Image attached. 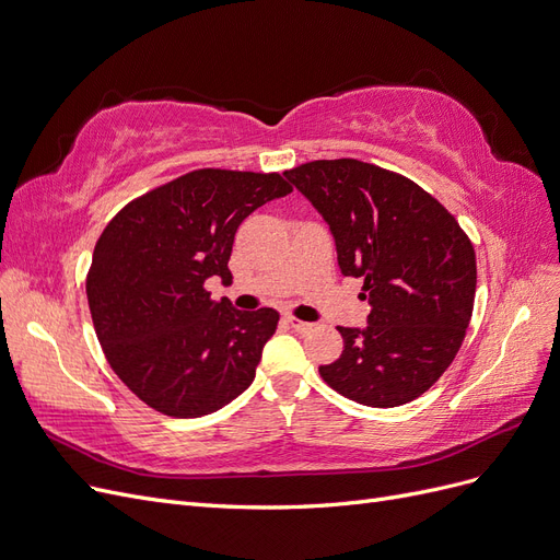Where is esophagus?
I'll return each instance as SVG.
<instances>
[{
	"label": "esophagus",
	"mask_w": 560,
	"mask_h": 560,
	"mask_svg": "<svg viewBox=\"0 0 560 560\" xmlns=\"http://www.w3.org/2000/svg\"><path fill=\"white\" fill-rule=\"evenodd\" d=\"M285 323L291 325L295 332H300V335H308L312 332V329L316 327L314 323H306V320H300V318H295V316H285Z\"/></svg>",
	"instance_id": "1"
}]
</instances>
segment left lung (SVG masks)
I'll return each mask as SVG.
<instances>
[{
	"mask_svg": "<svg viewBox=\"0 0 560 560\" xmlns=\"http://www.w3.org/2000/svg\"><path fill=\"white\" fill-rule=\"evenodd\" d=\"M327 221L343 277H362L364 329L337 327L341 358L318 366L346 399L395 408L418 399L459 353L472 316L475 248L412 179L358 159L285 171Z\"/></svg>",
	"mask_w": 560,
	"mask_h": 560,
	"instance_id": "obj_1",
	"label": "left lung"
}]
</instances>
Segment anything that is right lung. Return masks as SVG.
Listing matches in <instances>:
<instances>
[{
    "label": "right lung",
    "mask_w": 560,
    "mask_h": 560,
    "mask_svg": "<svg viewBox=\"0 0 560 560\" xmlns=\"http://www.w3.org/2000/svg\"><path fill=\"white\" fill-rule=\"evenodd\" d=\"M283 175L191 171L124 205L101 233L88 272L98 343L119 381L163 416H210L254 383L279 314L217 302L205 281H233L237 228L293 191Z\"/></svg>",
    "instance_id": "1"
}]
</instances>
